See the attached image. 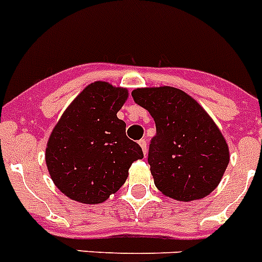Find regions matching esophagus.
Instances as JSON below:
<instances>
[{"instance_id":"esophagus-1","label":"esophagus","mask_w":262,"mask_h":262,"mask_svg":"<svg viewBox=\"0 0 262 262\" xmlns=\"http://www.w3.org/2000/svg\"><path fill=\"white\" fill-rule=\"evenodd\" d=\"M138 144H140V146H141L142 151H144V155H146V151H148V146H146V141H145V140H140V141H138Z\"/></svg>"}]
</instances>
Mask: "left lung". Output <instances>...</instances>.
Segmentation results:
<instances>
[{"label":"left lung","instance_id":"1","mask_svg":"<svg viewBox=\"0 0 262 262\" xmlns=\"http://www.w3.org/2000/svg\"><path fill=\"white\" fill-rule=\"evenodd\" d=\"M132 97L156 122L148 162L158 190L179 201L213 192L229 164V149L208 113L172 86L136 89Z\"/></svg>","mask_w":262,"mask_h":262}]
</instances>
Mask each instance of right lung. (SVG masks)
<instances>
[{
  "label": "right lung",
  "instance_id": "right-lung-1",
  "mask_svg": "<svg viewBox=\"0 0 262 262\" xmlns=\"http://www.w3.org/2000/svg\"><path fill=\"white\" fill-rule=\"evenodd\" d=\"M127 90L97 81L88 85L63 112L46 146L53 182L74 201L100 204L124 185L129 168L144 158L117 117Z\"/></svg>",
  "mask_w": 262,
  "mask_h": 262
}]
</instances>
